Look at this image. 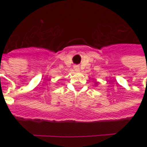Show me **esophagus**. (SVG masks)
I'll return each instance as SVG.
<instances>
[{
	"instance_id": "34e87169",
	"label": "esophagus",
	"mask_w": 147,
	"mask_h": 147,
	"mask_svg": "<svg viewBox=\"0 0 147 147\" xmlns=\"http://www.w3.org/2000/svg\"><path fill=\"white\" fill-rule=\"evenodd\" d=\"M75 70L76 71H80V67L79 66H75Z\"/></svg>"
}]
</instances>
